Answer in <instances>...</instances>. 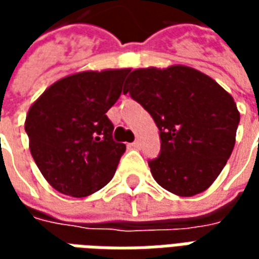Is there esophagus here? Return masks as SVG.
<instances>
[{"label": "esophagus", "instance_id": "esophagus-1", "mask_svg": "<svg viewBox=\"0 0 259 259\" xmlns=\"http://www.w3.org/2000/svg\"><path fill=\"white\" fill-rule=\"evenodd\" d=\"M140 141L139 140H136V141H133V143H132V147H133V148H136V150H139V148H140Z\"/></svg>", "mask_w": 259, "mask_h": 259}]
</instances>
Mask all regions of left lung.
Segmentation results:
<instances>
[{
	"label": "left lung",
	"instance_id": "left-lung-1",
	"mask_svg": "<svg viewBox=\"0 0 259 259\" xmlns=\"http://www.w3.org/2000/svg\"><path fill=\"white\" fill-rule=\"evenodd\" d=\"M123 93L159 129L161 151L148 161L158 185L182 197L206 190L233 151L240 122L233 97L209 76L182 65L136 69Z\"/></svg>",
	"mask_w": 259,
	"mask_h": 259
}]
</instances>
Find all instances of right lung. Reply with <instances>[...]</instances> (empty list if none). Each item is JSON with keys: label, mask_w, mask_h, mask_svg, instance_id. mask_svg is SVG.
Listing matches in <instances>:
<instances>
[{"label": "right lung", "mask_w": 259, "mask_h": 259, "mask_svg": "<svg viewBox=\"0 0 259 259\" xmlns=\"http://www.w3.org/2000/svg\"><path fill=\"white\" fill-rule=\"evenodd\" d=\"M130 69L81 72L50 85L29 109L31 157L55 190L85 197L108 185L126 146L107 116Z\"/></svg>", "instance_id": "right-lung-1"}]
</instances>
